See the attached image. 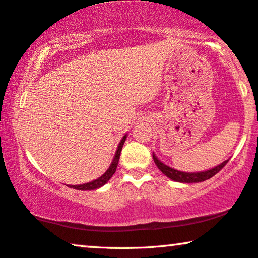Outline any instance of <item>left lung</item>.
Here are the masks:
<instances>
[{
	"instance_id": "1",
	"label": "left lung",
	"mask_w": 258,
	"mask_h": 258,
	"mask_svg": "<svg viewBox=\"0 0 258 258\" xmlns=\"http://www.w3.org/2000/svg\"><path fill=\"white\" fill-rule=\"evenodd\" d=\"M153 160L155 162V165L158 166V168L161 170L162 174H165L167 177H169L170 180L176 181V182H182V183H198V182H202V181H206L213 177L215 174L220 172L221 169L223 168L224 166L227 165V162L229 161V159L226 161H223L222 164L217 165L214 168L207 169V170H202V172H181V170L174 169L172 167L165 165L164 162H161L159 159L157 158V155L153 153Z\"/></svg>"
}]
</instances>
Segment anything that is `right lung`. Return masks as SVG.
Wrapping results in <instances>:
<instances>
[{
    "label": "right lung",
    "instance_id": "add662e5",
    "mask_svg": "<svg viewBox=\"0 0 258 258\" xmlns=\"http://www.w3.org/2000/svg\"><path fill=\"white\" fill-rule=\"evenodd\" d=\"M126 138H127V134H125V136L122 137V139L120 140V143H119V145H118L117 151H115V155H114L113 160H112L110 167H108L107 170L103 174V175L99 176L96 180L91 181V182L83 183V184H67V186L70 188H74V189H77V190H93V189H98V188L104 186L105 183H107L108 180H110L112 175L115 173V169H117L119 158H120V153H121L122 146H124Z\"/></svg>",
    "mask_w": 258,
    "mask_h": 258
}]
</instances>
